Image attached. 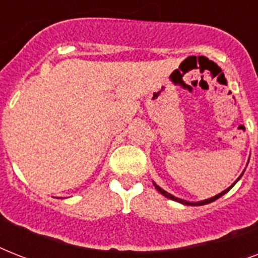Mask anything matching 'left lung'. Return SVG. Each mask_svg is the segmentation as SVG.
I'll return each mask as SVG.
<instances>
[{
    "mask_svg": "<svg viewBox=\"0 0 258 258\" xmlns=\"http://www.w3.org/2000/svg\"><path fill=\"white\" fill-rule=\"evenodd\" d=\"M241 175H242V174H241ZM240 178H241V176H240ZM240 178H238V179H240ZM238 179H237V180H238ZM237 180H236V182H237ZM236 182H234V183H233L232 186H230V187H228V188H226V190H224V191H222V192H220V194H217L216 197H213V198H210V200H205V201H201V202H187V201L179 200V198H176V197L171 196V194H170V192L165 191V190H163V188H161V187H159V186H158L157 183H154V186H155V188H157L158 191L161 192L162 196H165L166 198H169V200L176 201V202H180V204H183V205H191V206H201V205H206V204H210V202H213V201L218 200V198H220V197H222V196H224L225 192H228L229 190H230V188H232L233 186H234V184H236Z\"/></svg>",
    "mask_w": 258,
    "mask_h": 258,
    "instance_id": "8db88e82",
    "label": "left lung"
}]
</instances>
